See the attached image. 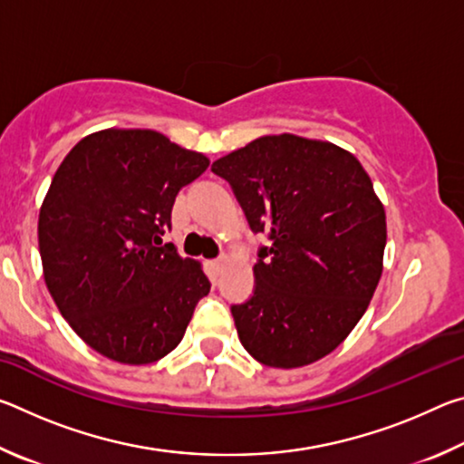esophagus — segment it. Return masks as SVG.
I'll use <instances>...</instances> for the list:
<instances>
[{
	"instance_id": "1",
	"label": "esophagus",
	"mask_w": 464,
	"mask_h": 464,
	"mask_svg": "<svg viewBox=\"0 0 464 464\" xmlns=\"http://www.w3.org/2000/svg\"><path fill=\"white\" fill-rule=\"evenodd\" d=\"M225 264H227V257H218V260H215L210 266H213L217 272H221L225 268Z\"/></svg>"
}]
</instances>
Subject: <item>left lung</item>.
<instances>
[{"label":"left lung","mask_w":464,"mask_h":464,"mask_svg":"<svg viewBox=\"0 0 464 464\" xmlns=\"http://www.w3.org/2000/svg\"><path fill=\"white\" fill-rule=\"evenodd\" d=\"M254 233H268L256 290L231 313L257 362L301 368L340 345L382 274L387 217L354 155L329 140L266 135L213 163Z\"/></svg>","instance_id":"left-lung-1"}]
</instances>
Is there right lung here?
<instances>
[{
  "instance_id": "1",
  "label": "right lung",
  "mask_w": 464,
  "mask_h": 464,
  "mask_svg": "<svg viewBox=\"0 0 464 464\" xmlns=\"http://www.w3.org/2000/svg\"><path fill=\"white\" fill-rule=\"evenodd\" d=\"M208 163L151 129H104L54 171L38 215L44 282L61 315L102 356L157 362L182 342L208 295L202 264L161 246L178 192Z\"/></svg>"
}]
</instances>
